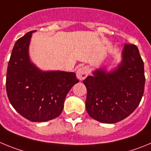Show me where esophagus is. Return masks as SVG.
Instances as JSON below:
<instances>
[{
    "instance_id": "34e87169",
    "label": "esophagus",
    "mask_w": 151,
    "mask_h": 151,
    "mask_svg": "<svg viewBox=\"0 0 151 151\" xmlns=\"http://www.w3.org/2000/svg\"><path fill=\"white\" fill-rule=\"evenodd\" d=\"M89 74V70H88L87 67L86 66H83L81 67L80 68L77 69V77L80 81H83L86 77L88 76Z\"/></svg>"
}]
</instances>
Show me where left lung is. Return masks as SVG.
<instances>
[{
    "mask_svg": "<svg viewBox=\"0 0 151 151\" xmlns=\"http://www.w3.org/2000/svg\"><path fill=\"white\" fill-rule=\"evenodd\" d=\"M109 65L95 69L83 81L87 90L86 111L103 123H117L129 116L145 90L144 62L136 46L125 45L119 64L113 69Z\"/></svg>",
    "mask_w": 151,
    "mask_h": 151,
    "instance_id": "obj_1",
    "label": "left lung"
}]
</instances>
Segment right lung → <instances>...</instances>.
<instances>
[{"label": "right lung", "mask_w": 151, "mask_h": 151, "mask_svg": "<svg viewBox=\"0 0 151 151\" xmlns=\"http://www.w3.org/2000/svg\"><path fill=\"white\" fill-rule=\"evenodd\" d=\"M32 31L15 43L8 64L6 89L14 109L32 122L55 119L62 112L66 96L79 82L74 72L43 70L30 59Z\"/></svg>", "instance_id": "add662e5"}]
</instances>
